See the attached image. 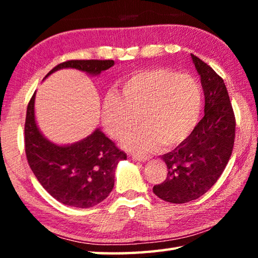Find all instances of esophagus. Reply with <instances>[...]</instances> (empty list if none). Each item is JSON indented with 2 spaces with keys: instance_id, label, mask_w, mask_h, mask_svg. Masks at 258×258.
I'll list each match as a JSON object with an SVG mask.
<instances>
[{
  "instance_id": "1",
  "label": "esophagus",
  "mask_w": 258,
  "mask_h": 258,
  "mask_svg": "<svg viewBox=\"0 0 258 258\" xmlns=\"http://www.w3.org/2000/svg\"><path fill=\"white\" fill-rule=\"evenodd\" d=\"M132 158H133V160L142 161V163H146L147 160H149V157L148 156H140V155H133Z\"/></svg>"
}]
</instances>
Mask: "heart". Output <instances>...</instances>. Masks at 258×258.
Instances as JSON below:
<instances>
[{
    "mask_svg": "<svg viewBox=\"0 0 258 258\" xmlns=\"http://www.w3.org/2000/svg\"><path fill=\"white\" fill-rule=\"evenodd\" d=\"M202 106V89L194 77L152 68L135 73L117 95H108L101 116L104 128L116 140L132 131L140 118L143 126L125 138L123 146L150 154L161 145L172 149L184 143L198 124Z\"/></svg>",
    "mask_w": 258,
    "mask_h": 258,
    "instance_id": "b5f03b06",
    "label": "heart"
}]
</instances>
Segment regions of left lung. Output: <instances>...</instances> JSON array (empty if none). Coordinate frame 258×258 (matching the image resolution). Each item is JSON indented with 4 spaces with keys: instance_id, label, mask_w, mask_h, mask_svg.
I'll return each mask as SVG.
<instances>
[{
    "instance_id": "left-lung-1",
    "label": "left lung",
    "mask_w": 258,
    "mask_h": 258,
    "mask_svg": "<svg viewBox=\"0 0 258 258\" xmlns=\"http://www.w3.org/2000/svg\"><path fill=\"white\" fill-rule=\"evenodd\" d=\"M191 58L202 81L205 115L184 143L161 156L167 177L152 189L172 204L189 203L206 194L223 173L234 145L235 118L224 81L198 56Z\"/></svg>"
}]
</instances>
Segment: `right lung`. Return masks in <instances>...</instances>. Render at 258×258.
I'll list each match as a JSON object with an SVG mask.
<instances>
[{
  "instance_id": "1",
  "label": "right lung",
  "mask_w": 258,
  "mask_h": 258,
  "mask_svg": "<svg viewBox=\"0 0 258 258\" xmlns=\"http://www.w3.org/2000/svg\"><path fill=\"white\" fill-rule=\"evenodd\" d=\"M113 60H68L47 73L75 68L99 75L112 67ZM35 93L28 103L25 121V152L29 167L42 186L58 202L78 208L100 204L115 184V171L127 157L100 128L69 146H58L43 135L35 120Z\"/></svg>"
}]
</instances>
